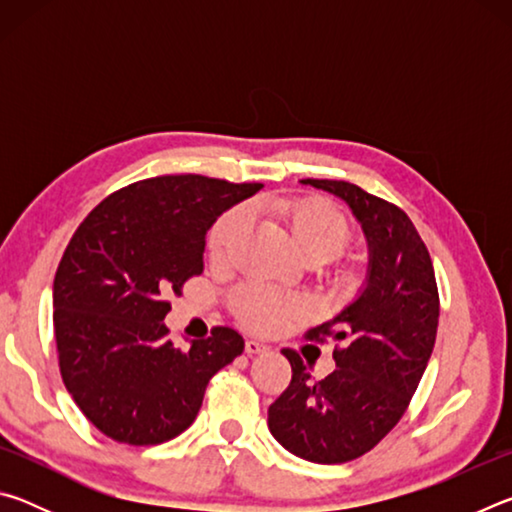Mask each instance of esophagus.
<instances>
[{
	"instance_id": "34e87169",
	"label": "esophagus",
	"mask_w": 512,
	"mask_h": 512,
	"mask_svg": "<svg viewBox=\"0 0 512 512\" xmlns=\"http://www.w3.org/2000/svg\"><path fill=\"white\" fill-rule=\"evenodd\" d=\"M268 348L264 343H259V341H255V339H248L246 341V352L250 354V357H253V354H262V352H266Z\"/></svg>"
}]
</instances>
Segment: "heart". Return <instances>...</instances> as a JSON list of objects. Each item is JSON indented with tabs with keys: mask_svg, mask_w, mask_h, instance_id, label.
<instances>
[{
	"mask_svg": "<svg viewBox=\"0 0 512 512\" xmlns=\"http://www.w3.org/2000/svg\"><path fill=\"white\" fill-rule=\"evenodd\" d=\"M289 225L298 246L307 255L320 253L327 257L339 255L350 239V223L345 214L332 203L316 201H298L289 207ZM250 225V210L239 205L228 214H223L210 235V253L216 259H223L237 246V241L246 235ZM237 316L253 329H277L287 323L291 316L302 311V300L296 296H287L262 284H250L239 289L232 298Z\"/></svg>",
	"mask_w": 512,
	"mask_h": 512,
	"instance_id": "obj_1",
	"label": "heart"
}]
</instances>
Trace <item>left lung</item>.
<instances>
[{
    "instance_id": "obj_1",
    "label": "left lung",
    "mask_w": 512,
    "mask_h": 512,
    "mask_svg": "<svg viewBox=\"0 0 512 512\" xmlns=\"http://www.w3.org/2000/svg\"><path fill=\"white\" fill-rule=\"evenodd\" d=\"M350 207L368 246L357 296L307 334L332 336L336 370L314 381L296 352L291 384L268 409V429L291 454L332 465L370 452L400 422L427 370L438 329L429 250L400 207L345 180H300Z\"/></svg>"
}]
</instances>
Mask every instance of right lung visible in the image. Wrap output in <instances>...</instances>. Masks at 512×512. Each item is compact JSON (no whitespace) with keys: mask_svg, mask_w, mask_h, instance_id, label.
I'll list each match as a JSON object with an SVG mask.
<instances>
[{"mask_svg":"<svg viewBox=\"0 0 512 512\" xmlns=\"http://www.w3.org/2000/svg\"><path fill=\"white\" fill-rule=\"evenodd\" d=\"M262 183L160 176L133 183L85 216L54 277L60 375L108 438L158 445L196 420L214 372L244 352L232 327L178 350L167 296L203 271L205 235Z\"/></svg>","mask_w":512,"mask_h":512,"instance_id":"add662e5","label":"right lung"}]
</instances>
